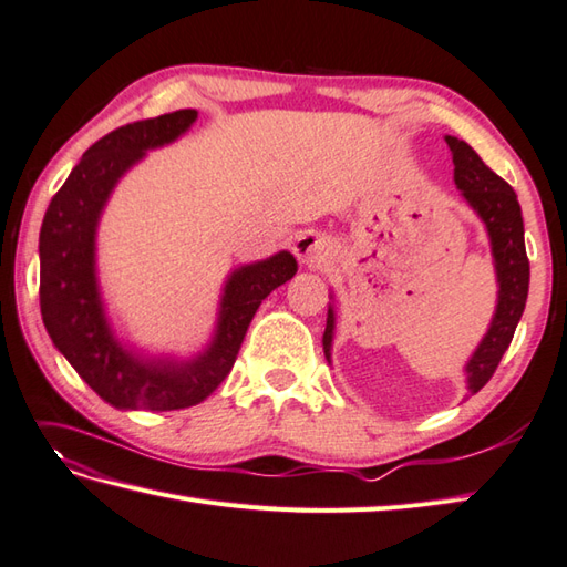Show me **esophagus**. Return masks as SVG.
<instances>
[{
  "instance_id": "esophagus-1",
  "label": "esophagus",
  "mask_w": 567,
  "mask_h": 567,
  "mask_svg": "<svg viewBox=\"0 0 567 567\" xmlns=\"http://www.w3.org/2000/svg\"><path fill=\"white\" fill-rule=\"evenodd\" d=\"M296 257L308 264V267H322V264L330 259V245H327L320 235L306 233L298 237Z\"/></svg>"
}]
</instances>
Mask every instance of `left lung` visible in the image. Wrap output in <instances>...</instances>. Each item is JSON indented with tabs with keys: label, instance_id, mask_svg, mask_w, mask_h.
Listing matches in <instances>:
<instances>
[{
	"label": "left lung",
	"instance_id": "obj_1",
	"mask_svg": "<svg viewBox=\"0 0 567 567\" xmlns=\"http://www.w3.org/2000/svg\"><path fill=\"white\" fill-rule=\"evenodd\" d=\"M446 143L454 153V177L456 184L468 198V204L477 210L487 225L489 240H493V255L497 267V281H499V300L495 320L489 324L485 339L477 347L468 363V388L477 393L497 369V363L505 354L517 322L526 306V293H529V257H526L524 247V220L522 208L514 188L497 177L485 162L477 157L475 150L458 141V137H446ZM332 327L334 316L327 310V327L322 334L324 357L330 359V344H332Z\"/></svg>",
	"mask_w": 567,
	"mask_h": 567
}]
</instances>
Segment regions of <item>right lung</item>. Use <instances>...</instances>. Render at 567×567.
Instances as JSON below:
<instances>
[{
  "instance_id": "1",
  "label": "right lung",
  "mask_w": 567,
  "mask_h": 567,
  "mask_svg": "<svg viewBox=\"0 0 567 567\" xmlns=\"http://www.w3.org/2000/svg\"><path fill=\"white\" fill-rule=\"evenodd\" d=\"M196 121L194 109L111 131L82 155L50 200L41 228V316L53 344L99 398L121 410L198 405L233 371L261 300L298 271L288 251L235 271L225 286L216 342L184 367L143 363L111 337L94 281V230L113 184L147 147L165 145Z\"/></svg>"
}]
</instances>
